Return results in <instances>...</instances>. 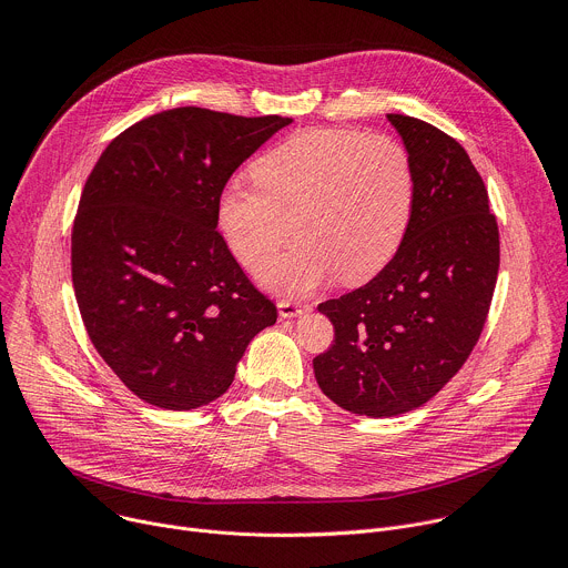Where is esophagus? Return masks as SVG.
Segmentation results:
<instances>
[{"label":"esophagus","mask_w":568,"mask_h":568,"mask_svg":"<svg viewBox=\"0 0 568 568\" xmlns=\"http://www.w3.org/2000/svg\"><path fill=\"white\" fill-rule=\"evenodd\" d=\"M307 307L301 305V303H294V301H278V316L281 318H294V316H301Z\"/></svg>","instance_id":"obj_1"}]
</instances>
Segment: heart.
Returning a JSON list of instances; mask_svg holds the SVG:
<instances>
[{"instance_id": "1", "label": "heart", "mask_w": 568, "mask_h": 568, "mask_svg": "<svg viewBox=\"0 0 568 568\" xmlns=\"http://www.w3.org/2000/svg\"><path fill=\"white\" fill-rule=\"evenodd\" d=\"M258 189L229 186L217 226L233 256L260 270L295 236L292 255L261 271L265 287L301 296L342 278L377 276L402 247L414 213V171L395 139L351 128H307L252 169Z\"/></svg>"}]
</instances>
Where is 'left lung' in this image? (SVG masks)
Instances as JSON below:
<instances>
[{
    "label": "left lung",
    "instance_id": "obj_1",
    "mask_svg": "<svg viewBox=\"0 0 568 568\" xmlns=\"http://www.w3.org/2000/svg\"><path fill=\"white\" fill-rule=\"evenodd\" d=\"M386 119L412 161V222L373 281L318 305L335 344L312 362L318 388L368 418L423 407L460 371L499 274L497 217L465 148L420 119Z\"/></svg>",
    "mask_w": 568,
    "mask_h": 568
}]
</instances>
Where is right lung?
Returning <instances> with one entry per match:
<instances>
[{"label":"right lung","mask_w":568,"mask_h":568,"mask_svg":"<svg viewBox=\"0 0 568 568\" xmlns=\"http://www.w3.org/2000/svg\"><path fill=\"white\" fill-rule=\"evenodd\" d=\"M178 108L121 132L83 189L71 281L88 335L143 402L191 412L226 393L276 307L217 229L233 171L290 125Z\"/></svg>","instance_id":"add662e5"}]
</instances>
